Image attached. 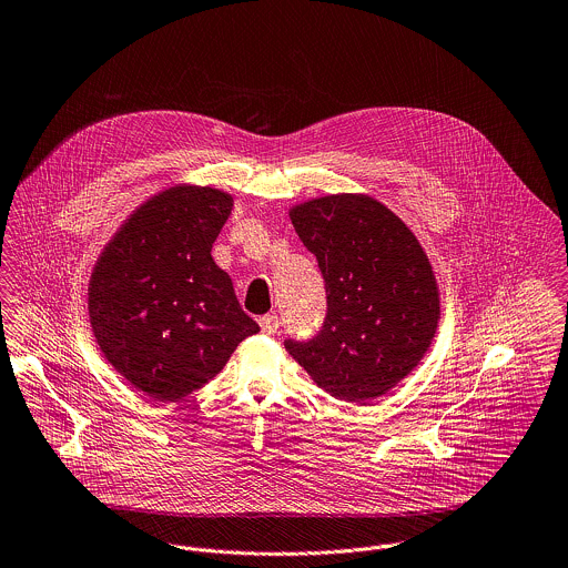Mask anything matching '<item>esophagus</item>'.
<instances>
[{
  "label": "esophagus",
  "instance_id": "34e87169",
  "mask_svg": "<svg viewBox=\"0 0 568 568\" xmlns=\"http://www.w3.org/2000/svg\"><path fill=\"white\" fill-rule=\"evenodd\" d=\"M258 325H261V329H263L265 334H276L281 323H278V316H276V314H265V316L258 318Z\"/></svg>",
  "mask_w": 568,
  "mask_h": 568
}]
</instances>
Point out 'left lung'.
I'll use <instances>...</instances> for the list:
<instances>
[{
    "mask_svg": "<svg viewBox=\"0 0 568 568\" xmlns=\"http://www.w3.org/2000/svg\"><path fill=\"white\" fill-rule=\"evenodd\" d=\"M316 256L327 316L312 341L285 349L327 394L367 405L412 374L440 321L432 263L414 232L367 194H327L290 210Z\"/></svg>",
    "mask_w": 568,
    "mask_h": 568,
    "instance_id": "obj_1",
    "label": "left lung"
}]
</instances>
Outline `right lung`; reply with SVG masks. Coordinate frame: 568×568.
I'll use <instances>...</instances> for the list:
<instances>
[{
	"instance_id": "1",
	"label": "right lung",
	"mask_w": 568,
	"mask_h": 568,
	"mask_svg": "<svg viewBox=\"0 0 568 568\" xmlns=\"http://www.w3.org/2000/svg\"><path fill=\"white\" fill-rule=\"evenodd\" d=\"M232 205L223 190L172 185L125 219L92 267L94 341L105 361L156 403L201 389L239 343L261 329L212 258Z\"/></svg>"
}]
</instances>
